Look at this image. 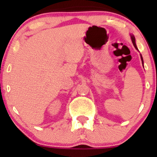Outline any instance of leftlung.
<instances>
[{
    "mask_svg": "<svg viewBox=\"0 0 157 157\" xmlns=\"http://www.w3.org/2000/svg\"><path fill=\"white\" fill-rule=\"evenodd\" d=\"M141 58H142V57H141Z\"/></svg>",
    "mask_w": 157,
    "mask_h": 157,
    "instance_id": "1",
    "label": "left lung"
}]
</instances>
